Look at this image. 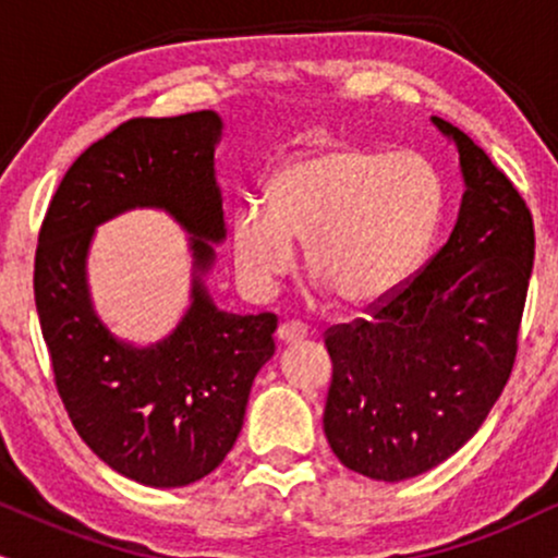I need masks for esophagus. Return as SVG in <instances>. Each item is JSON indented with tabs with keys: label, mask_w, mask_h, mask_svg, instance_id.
I'll return each instance as SVG.
<instances>
[{
	"label": "esophagus",
	"mask_w": 558,
	"mask_h": 558,
	"mask_svg": "<svg viewBox=\"0 0 558 558\" xmlns=\"http://www.w3.org/2000/svg\"><path fill=\"white\" fill-rule=\"evenodd\" d=\"M308 335V327L304 325V322H280L278 327V340L280 343H299V340H304Z\"/></svg>",
	"instance_id": "1"
}]
</instances>
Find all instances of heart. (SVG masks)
<instances>
[{"label":"heart","instance_id":"b5f03b06","mask_svg":"<svg viewBox=\"0 0 558 558\" xmlns=\"http://www.w3.org/2000/svg\"><path fill=\"white\" fill-rule=\"evenodd\" d=\"M267 205L233 215V262L244 283L270 291L296 265L335 299L366 306L389 296L426 252L441 213L439 177L415 153L351 145L306 150L272 173Z\"/></svg>","mask_w":558,"mask_h":558}]
</instances>
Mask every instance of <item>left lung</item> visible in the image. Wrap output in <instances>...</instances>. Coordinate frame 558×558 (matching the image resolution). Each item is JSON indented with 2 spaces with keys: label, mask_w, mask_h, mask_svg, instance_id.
<instances>
[{
  "label": "left lung",
  "mask_w": 558,
  "mask_h": 558,
  "mask_svg": "<svg viewBox=\"0 0 558 558\" xmlns=\"http://www.w3.org/2000/svg\"><path fill=\"white\" fill-rule=\"evenodd\" d=\"M460 153L465 194L452 236L366 319L325 332L335 458L374 481H405L478 432L512 374L535 231L530 207L465 132L434 117Z\"/></svg>",
  "instance_id": "1"
}]
</instances>
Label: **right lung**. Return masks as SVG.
Masks as SVG:
<instances>
[{
	"label": "right lung",
	"mask_w": 558,
	"mask_h": 558,
	"mask_svg": "<svg viewBox=\"0 0 558 558\" xmlns=\"http://www.w3.org/2000/svg\"><path fill=\"white\" fill-rule=\"evenodd\" d=\"M220 130L215 111L119 124L70 166L38 231L33 293L53 385L80 439L143 486H190L226 460L275 353V314L220 312L203 286L207 241L226 236L213 169ZM130 206H163L193 233V306L150 349L111 339L84 283L92 228Z\"/></svg>",
	"instance_id": "add662e5"
}]
</instances>
